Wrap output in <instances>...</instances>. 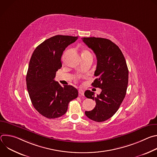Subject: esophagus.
<instances>
[{
  "label": "esophagus",
  "mask_w": 157,
  "mask_h": 157,
  "mask_svg": "<svg viewBox=\"0 0 157 157\" xmlns=\"http://www.w3.org/2000/svg\"><path fill=\"white\" fill-rule=\"evenodd\" d=\"M78 92H79V96H83L84 95V91L82 90V89H79Z\"/></svg>",
  "instance_id": "esophagus-1"
}]
</instances>
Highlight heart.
I'll return each mask as SVG.
<instances>
[{"label": "heart", "mask_w": 157, "mask_h": 157, "mask_svg": "<svg viewBox=\"0 0 157 157\" xmlns=\"http://www.w3.org/2000/svg\"><path fill=\"white\" fill-rule=\"evenodd\" d=\"M87 53H89V52L87 50H84L82 51V55H85V54H87Z\"/></svg>", "instance_id": "heart-1"}]
</instances>
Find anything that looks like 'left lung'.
<instances>
[{
    "mask_svg": "<svg viewBox=\"0 0 157 157\" xmlns=\"http://www.w3.org/2000/svg\"><path fill=\"white\" fill-rule=\"evenodd\" d=\"M83 42L95 53L97 67L94 72L96 79L92 83L102 91L94 96L87 90V98L95 100L96 105L85 114L94 121L101 122L113 117L122 104L127 91L128 70L127 63L119 47L110 40L103 38H82Z\"/></svg>",
    "mask_w": 157,
    "mask_h": 157,
    "instance_id": "obj_1",
    "label": "left lung"
}]
</instances>
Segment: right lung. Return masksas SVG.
Instances as JSON below:
<instances>
[{
	"mask_svg": "<svg viewBox=\"0 0 157 157\" xmlns=\"http://www.w3.org/2000/svg\"><path fill=\"white\" fill-rule=\"evenodd\" d=\"M77 39L68 35L52 36L39 44L31 57L26 77L28 93L34 108L48 119L64 115L69 102L78 96L75 87H62L54 80L62 66L64 50Z\"/></svg>",
	"mask_w": 157,
	"mask_h": 157,
	"instance_id": "add662e5",
	"label": "right lung"
}]
</instances>
